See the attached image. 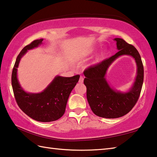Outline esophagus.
I'll return each mask as SVG.
<instances>
[{
	"label": "esophagus",
	"instance_id": "obj_1",
	"mask_svg": "<svg viewBox=\"0 0 157 157\" xmlns=\"http://www.w3.org/2000/svg\"><path fill=\"white\" fill-rule=\"evenodd\" d=\"M83 82H84V78L82 76H81L80 78H79V83H83Z\"/></svg>",
	"mask_w": 157,
	"mask_h": 157
}]
</instances>
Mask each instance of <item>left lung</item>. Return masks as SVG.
<instances>
[{"mask_svg":"<svg viewBox=\"0 0 157 157\" xmlns=\"http://www.w3.org/2000/svg\"><path fill=\"white\" fill-rule=\"evenodd\" d=\"M114 40L117 42L118 52L84 71L86 77L84 83L86 86V98L91 110L97 116L108 119L121 117L132 109L138 101L144 82V66L138 51L123 39ZM124 55L132 56L138 66L136 81L127 93L113 90L105 78L109 65L119 56Z\"/></svg>","mask_w":157,"mask_h":157,"instance_id":"1","label":"left lung"}]
</instances>
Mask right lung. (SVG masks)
<instances>
[{"label": "right lung", "mask_w": 157, "mask_h": 157, "mask_svg": "<svg viewBox=\"0 0 157 157\" xmlns=\"http://www.w3.org/2000/svg\"><path fill=\"white\" fill-rule=\"evenodd\" d=\"M43 39L36 40L22 49L16 58L11 74V85L16 101L20 108L33 119L40 122L58 120L64 114L70 93L79 81V75L71 78L56 76L51 83L40 93H27L17 78L20 60L28 50L38 47Z\"/></svg>", "instance_id": "obj_1"}]
</instances>
